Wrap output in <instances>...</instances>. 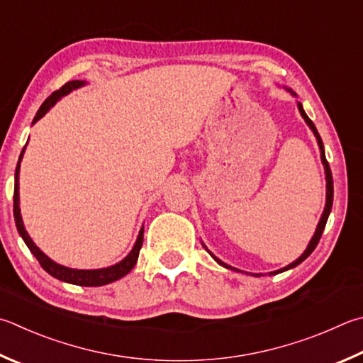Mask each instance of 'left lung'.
<instances>
[{
	"label": "left lung",
	"instance_id": "1",
	"mask_svg": "<svg viewBox=\"0 0 363 363\" xmlns=\"http://www.w3.org/2000/svg\"><path fill=\"white\" fill-rule=\"evenodd\" d=\"M282 89H286L289 94H291L292 96H296V94L294 90H291L289 87H284V85H282ZM296 106H298V111H300V114H301V117L305 118V122H306V125L309 127V130L313 131V135L315 136V141H318V146H319V150H320V160H322V164H324V171H325V208H324V213H322V216H320V219H319V223H318V227H315V232H314V235H313V238H311V241L308 242V246H306V249H305V252H303L298 259H296L295 262H292V263H289L287 267H284V268H281V269H276V272H269V273H267L268 276H274V274H279V273H282V272H287V269H292V268H295L296 265H300V263L303 262V260H306L309 255H311V252L313 250L315 249V246H318V242H319V240H320V236H322V232H324V228H325V223H327V219H328V216H330V211H332V204H333V179H332V171H330V167H328V162H327V159H325V150H324V143H322V140H320V136H319V133H318V128H315V125L313 123V121L311 118H309L308 116H306V113H305V109H303V104L300 103V101H296ZM203 245V247L208 250V252L211 254V257H213V259L219 263L220 267H223V268H227V269H232V272H238V273H246V272H241V269H238V268H235V267H232V265H227L225 262H222L220 259H217V257L211 252V250L204 246V242H201ZM246 274H250V276H255V278H260V276H267V274H262V273H246Z\"/></svg>",
	"mask_w": 363,
	"mask_h": 363
}]
</instances>
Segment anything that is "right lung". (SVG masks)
<instances>
[{"label": "right lung", "mask_w": 363, "mask_h": 363, "mask_svg": "<svg viewBox=\"0 0 363 363\" xmlns=\"http://www.w3.org/2000/svg\"><path fill=\"white\" fill-rule=\"evenodd\" d=\"M84 85H87V81H71L63 85L60 90H57L52 94L48 100H45L41 108L36 113L35 118H33V125H35L39 118H43L45 114L49 113L52 106H55V103L58 100H62L65 95L71 94L72 90L81 89ZM28 144V141H26ZM25 144V147H26ZM25 147L22 150L21 157H18L17 162V168H16V179H14V220H16V227L18 235L22 236V240L25 241L26 247L30 249V252L36 257V260L41 263V267L48 272L50 276H54L55 279L68 282V284H76V286H84V287H98V286H106L114 282L117 279L123 278L125 274H128L131 269L135 268L136 262H138V255H140V250L143 246V236H144V225L141 227L140 233H138V238L133 249L130 250L127 257H123L121 262L114 263V265L106 267V268H96V269H77V268H69L60 265L50 259V257L45 255L41 249H39L35 241L31 240V236L28 235V232L25 230L23 225V219L21 214V195H18V174H21V162L23 159V152Z\"/></svg>", "instance_id": "obj_1"}]
</instances>
